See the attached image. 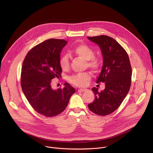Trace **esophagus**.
<instances>
[{"label": "esophagus", "mask_w": 153, "mask_h": 153, "mask_svg": "<svg viewBox=\"0 0 153 153\" xmlns=\"http://www.w3.org/2000/svg\"><path fill=\"white\" fill-rule=\"evenodd\" d=\"M86 91V89L81 88V89H79L78 92H84V91Z\"/></svg>", "instance_id": "obj_1"}]
</instances>
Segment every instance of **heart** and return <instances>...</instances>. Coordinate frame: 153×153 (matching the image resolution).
Here are the masks:
<instances>
[{"label":"heart","mask_w":153,"mask_h":153,"mask_svg":"<svg viewBox=\"0 0 153 153\" xmlns=\"http://www.w3.org/2000/svg\"><path fill=\"white\" fill-rule=\"evenodd\" d=\"M73 52L80 58L87 60V66L94 71L99 70L102 66L101 60L95 57L94 50L88 45L86 44H80L75 47ZM59 65L61 69L67 71L70 68V60L67 55H63L59 60ZM91 79L90 74L88 73H78L70 76L68 78L69 82L77 86H85L88 83Z\"/></svg>","instance_id":"b5f03b06"}]
</instances>
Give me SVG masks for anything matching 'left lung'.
Masks as SVG:
<instances>
[{
  "mask_svg": "<svg viewBox=\"0 0 153 153\" xmlns=\"http://www.w3.org/2000/svg\"><path fill=\"white\" fill-rule=\"evenodd\" d=\"M88 39L100 47L103 65L96 82L105 84V88L100 92L96 87L92 88L95 99L88 108L97 115L106 116L116 111L127 95L132 68L126 51L113 38L101 35Z\"/></svg>",
  "mask_w": 153,
  "mask_h": 153,
  "instance_id": "obj_1",
  "label": "left lung"
}]
</instances>
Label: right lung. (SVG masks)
I'll use <instances>...</instances> for the list:
<instances>
[{
    "label": "right lung",
    "mask_w": 153,
    "mask_h": 153,
    "mask_svg": "<svg viewBox=\"0 0 153 153\" xmlns=\"http://www.w3.org/2000/svg\"><path fill=\"white\" fill-rule=\"evenodd\" d=\"M67 42L50 39L31 48L26 55L21 70L22 91L34 110L45 117L62 113L75 88L65 83L63 88L53 90L51 83L61 76L60 54Z\"/></svg>",
    "instance_id": "obj_1"
}]
</instances>
